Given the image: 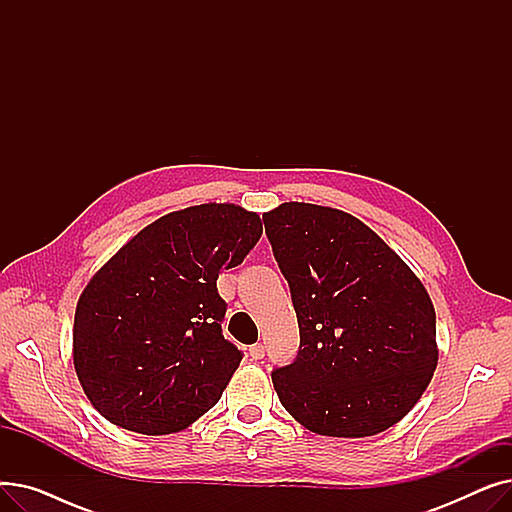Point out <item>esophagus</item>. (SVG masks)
I'll use <instances>...</instances> for the list:
<instances>
[{
	"label": "esophagus",
	"mask_w": 512,
	"mask_h": 512,
	"mask_svg": "<svg viewBox=\"0 0 512 512\" xmlns=\"http://www.w3.org/2000/svg\"><path fill=\"white\" fill-rule=\"evenodd\" d=\"M249 355H251L255 361L263 359V357H265V346H263V344H253V346L249 348Z\"/></svg>",
	"instance_id": "obj_1"
}]
</instances>
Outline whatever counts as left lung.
Listing matches in <instances>:
<instances>
[{
    "instance_id": "1",
    "label": "left lung",
    "mask_w": 512,
    "mask_h": 512,
    "mask_svg": "<svg viewBox=\"0 0 512 512\" xmlns=\"http://www.w3.org/2000/svg\"><path fill=\"white\" fill-rule=\"evenodd\" d=\"M263 224L301 332L297 359L272 373L284 409L319 436L386 432L438 365L425 286L346 211L290 201L263 213Z\"/></svg>"
}]
</instances>
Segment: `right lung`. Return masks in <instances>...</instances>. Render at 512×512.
<instances>
[{"label": "right lung", "instance_id": "add662e5", "mask_svg": "<svg viewBox=\"0 0 512 512\" xmlns=\"http://www.w3.org/2000/svg\"><path fill=\"white\" fill-rule=\"evenodd\" d=\"M263 232L255 211L203 203L155 220L105 261L76 303L72 357L91 405L145 436L193 425L240 365L222 334V270Z\"/></svg>", "mask_w": 512, "mask_h": 512}]
</instances>
